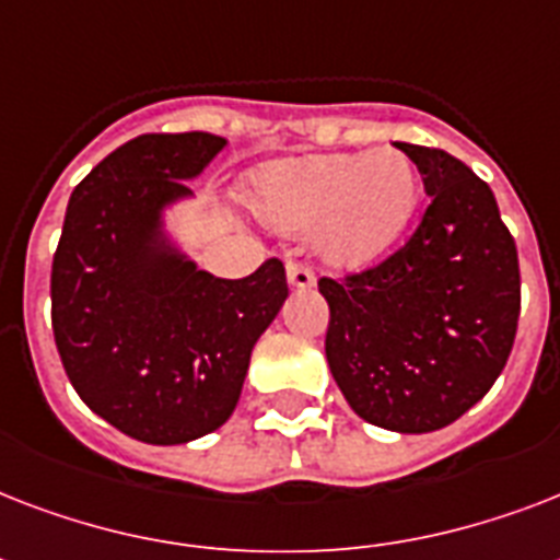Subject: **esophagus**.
<instances>
[{"label":"esophagus","mask_w":560,"mask_h":560,"mask_svg":"<svg viewBox=\"0 0 560 560\" xmlns=\"http://www.w3.org/2000/svg\"><path fill=\"white\" fill-rule=\"evenodd\" d=\"M288 284L290 290H311L314 288V272L305 264H288Z\"/></svg>","instance_id":"obj_1"}]
</instances>
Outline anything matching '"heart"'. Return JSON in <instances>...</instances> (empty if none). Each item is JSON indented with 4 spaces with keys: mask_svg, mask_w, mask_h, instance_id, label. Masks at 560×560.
<instances>
[{
    "mask_svg": "<svg viewBox=\"0 0 560 560\" xmlns=\"http://www.w3.org/2000/svg\"><path fill=\"white\" fill-rule=\"evenodd\" d=\"M244 200L264 226L305 235L334 272H363L398 246L421 202V174L407 153H307L264 162Z\"/></svg>",
    "mask_w": 560,
    "mask_h": 560,
    "instance_id": "heart-1",
    "label": "heart"
}]
</instances>
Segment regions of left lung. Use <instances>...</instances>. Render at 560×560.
Returning a JSON list of instances; mask_svg holds the SVG:
<instances>
[{"instance_id": "8db88e82", "label": "left lung", "mask_w": 560, "mask_h": 560, "mask_svg": "<svg viewBox=\"0 0 560 560\" xmlns=\"http://www.w3.org/2000/svg\"><path fill=\"white\" fill-rule=\"evenodd\" d=\"M430 194L404 249L349 281H319L325 358L363 421L433 433L465 416L503 372L521 316V267L494 191L435 148L395 142Z\"/></svg>"}]
</instances>
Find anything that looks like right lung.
<instances>
[{
    "label": "right lung",
    "mask_w": 560,
    "mask_h": 560,
    "mask_svg": "<svg viewBox=\"0 0 560 560\" xmlns=\"http://www.w3.org/2000/svg\"><path fill=\"white\" fill-rule=\"evenodd\" d=\"M223 148L214 133L139 136L69 197L51 264L57 351L83 404L136 442L186 444L226 424L288 299L276 258L218 279L171 232Z\"/></svg>",
    "instance_id": "1"
}]
</instances>
